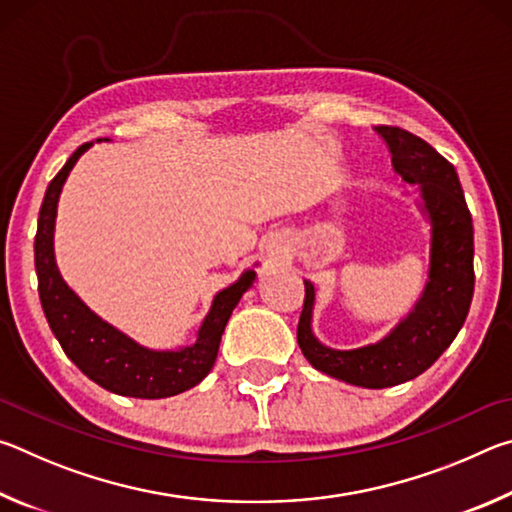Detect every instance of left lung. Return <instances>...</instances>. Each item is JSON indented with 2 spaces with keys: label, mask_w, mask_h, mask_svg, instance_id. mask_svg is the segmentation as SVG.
<instances>
[{
  "label": "left lung",
  "mask_w": 512,
  "mask_h": 512,
  "mask_svg": "<svg viewBox=\"0 0 512 512\" xmlns=\"http://www.w3.org/2000/svg\"><path fill=\"white\" fill-rule=\"evenodd\" d=\"M406 183L418 185L422 212L431 223L429 280L409 316L375 345L332 350L311 332L316 289L305 280L298 345L325 375L363 388H388L415 379L443 354L470 311L474 296V225L456 169L418 135L397 126H375Z\"/></svg>",
  "instance_id": "8db88e82"
}]
</instances>
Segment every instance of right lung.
I'll list each match as a JSON object with an SVG mask.
<instances>
[{
    "mask_svg": "<svg viewBox=\"0 0 512 512\" xmlns=\"http://www.w3.org/2000/svg\"><path fill=\"white\" fill-rule=\"evenodd\" d=\"M92 142L81 144L51 180L40 207L36 232V273L38 293L47 323L60 348L76 363L83 375L110 393L142 400H160L194 388L207 377L219 352L221 334L232 309L250 289L255 271L241 273L235 284L219 291L212 300L192 345L180 350H149L128 339L119 329L101 320L83 300L67 287L58 273L54 257V225L58 196L76 160L88 151Z\"/></svg>",
    "mask_w": 512,
    "mask_h": 512,
    "instance_id": "right-lung-1",
    "label": "right lung"
}]
</instances>
